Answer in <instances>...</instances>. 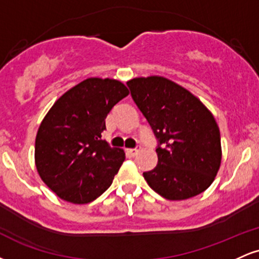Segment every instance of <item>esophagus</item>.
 Here are the masks:
<instances>
[{"label": "esophagus", "instance_id": "obj_1", "mask_svg": "<svg viewBox=\"0 0 259 259\" xmlns=\"http://www.w3.org/2000/svg\"><path fill=\"white\" fill-rule=\"evenodd\" d=\"M140 151V147H136V148H129V150H126V152L130 154V156H135V154H138Z\"/></svg>", "mask_w": 259, "mask_h": 259}]
</instances>
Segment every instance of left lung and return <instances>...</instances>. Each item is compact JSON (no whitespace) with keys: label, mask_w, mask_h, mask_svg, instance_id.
Segmentation results:
<instances>
[{"label":"left lung","mask_w":259,"mask_h":259,"mask_svg":"<svg viewBox=\"0 0 259 259\" xmlns=\"http://www.w3.org/2000/svg\"><path fill=\"white\" fill-rule=\"evenodd\" d=\"M126 85L159 141L156 168L144 173L148 186L169 201L207 190L222 163L221 132L212 112L164 76L134 78Z\"/></svg>","instance_id":"8db88e82"}]
</instances>
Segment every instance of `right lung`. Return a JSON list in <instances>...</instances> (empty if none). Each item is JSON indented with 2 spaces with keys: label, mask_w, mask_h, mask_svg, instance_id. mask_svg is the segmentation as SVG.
Returning <instances> with one entry per match:
<instances>
[{
  "label": "right lung",
  "mask_w": 259,
  "mask_h": 259,
  "mask_svg": "<svg viewBox=\"0 0 259 259\" xmlns=\"http://www.w3.org/2000/svg\"><path fill=\"white\" fill-rule=\"evenodd\" d=\"M129 95L115 79L88 78L65 91L45 115L35 139L41 180L62 200L85 204L112 185L125 159L101 133L113 106Z\"/></svg>",
  "instance_id": "obj_1"
}]
</instances>
